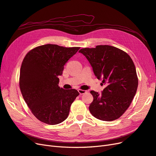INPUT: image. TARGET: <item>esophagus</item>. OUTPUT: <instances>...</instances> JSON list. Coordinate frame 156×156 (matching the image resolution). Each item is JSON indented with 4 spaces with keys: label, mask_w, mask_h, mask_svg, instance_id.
I'll use <instances>...</instances> for the list:
<instances>
[{
    "label": "esophagus",
    "mask_w": 156,
    "mask_h": 156,
    "mask_svg": "<svg viewBox=\"0 0 156 156\" xmlns=\"http://www.w3.org/2000/svg\"><path fill=\"white\" fill-rule=\"evenodd\" d=\"M78 92H79V93L81 94V95H82V94H84V93H86V92L87 91H85V90H78Z\"/></svg>",
    "instance_id": "esophagus-1"
}]
</instances>
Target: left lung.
Wrapping results in <instances>:
<instances>
[{
    "label": "left lung",
    "mask_w": 156,
    "mask_h": 156,
    "mask_svg": "<svg viewBox=\"0 0 156 156\" xmlns=\"http://www.w3.org/2000/svg\"><path fill=\"white\" fill-rule=\"evenodd\" d=\"M96 77L106 87L101 93L92 90L94 100L89 111L96 119L113 121L124 114L133 100L138 87V78L133 60L126 52L110 45L83 48Z\"/></svg>",
    "instance_id": "left-lung-1"
}]
</instances>
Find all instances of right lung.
<instances>
[{
	"label": "right lung",
	"mask_w": 156,
	"mask_h": 156,
	"mask_svg": "<svg viewBox=\"0 0 156 156\" xmlns=\"http://www.w3.org/2000/svg\"><path fill=\"white\" fill-rule=\"evenodd\" d=\"M80 48L46 44L32 49L20 69V87L23 99L40 121L58 124L67 119L70 107L79 93L58 87L64 66Z\"/></svg>",
	"instance_id": "obj_1"
}]
</instances>
